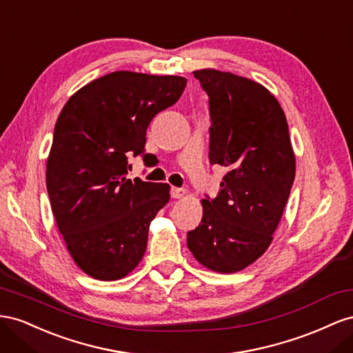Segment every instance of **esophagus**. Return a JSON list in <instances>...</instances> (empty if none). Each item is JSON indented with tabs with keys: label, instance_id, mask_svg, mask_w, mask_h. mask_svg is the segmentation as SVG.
Instances as JSON below:
<instances>
[{
	"label": "esophagus",
	"instance_id": "obj_1",
	"mask_svg": "<svg viewBox=\"0 0 353 353\" xmlns=\"http://www.w3.org/2000/svg\"><path fill=\"white\" fill-rule=\"evenodd\" d=\"M170 194H171V198H174V199H180V198H183L185 195H186V190L185 189H180V188H171V190H170Z\"/></svg>",
	"mask_w": 353,
	"mask_h": 353
}]
</instances>
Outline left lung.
<instances>
[{
  "instance_id": "1",
  "label": "left lung",
  "mask_w": 353,
  "mask_h": 353,
  "mask_svg": "<svg viewBox=\"0 0 353 353\" xmlns=\"http://www.w3.org/2000/svg\"><path fill=\"white\" fill-rule=\"evenodd\" d=\"M210 97V163L228 168L203 220L188 234L201 265L234 274L265 253L283 217L296 176L283 108L266 87L232 72L198 69Z\"/></svg>"
}]
</instances>
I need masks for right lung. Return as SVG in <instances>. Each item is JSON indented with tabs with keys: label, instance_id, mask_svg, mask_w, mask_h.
<instances>
[{
	"label": "right lung",
	"instance_id": "right-lung-1",
	"mask_svg": "<svg viewBox=\"0 0 353 353\" xmlns=\"http://www.w3.org/2000/svg\"><path fill=\"white\" fill-rule=\"evenodd\" d=\"M185 87L183 77L117 70L79 88L57 118L46 170L50 204L70 257L94 279L124 278L145 254L170 185L132 182L128 157L145 152L149 123Z\"/></svg>",
	"mask_w": 353,
	"mask_h": 353
}]
</instances>
